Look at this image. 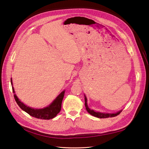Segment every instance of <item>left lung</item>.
<instances>
[{
  "instance_id": "1",
  "label": "left lung",
  "mask_w": 149,
  "mask_h": 149,
  "mask_svg": "<svg viewBox=\"0 0 149 149\" xmlns=\"http://www.w3.org/2000/svg\"><path fill=\"white\" fill-rule=\"evenodd\" d=\"M84 101H85V107L87 111L91 115H93L95 116V117H97V118H109V117H114V116H116L118 115H119L122 111V110H120L118 112H116L115 113H102V112H98V111H95L93 110H91L88 108V104H87V98L85 95H84Z\"/></svg>"
}]
</instances>
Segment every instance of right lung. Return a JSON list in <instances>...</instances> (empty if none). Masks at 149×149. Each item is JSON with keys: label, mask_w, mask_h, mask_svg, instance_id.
I'll return each mask as SVG.
<instances>
[{"label": "right lung", "mask_w": 149, "mask_h": 149, "mask_svg": "<svg viewBox=\"0 0 149 149\" xmlns=\"http://www.w3.org/2000/svg\"><path fill=\"white\" fill-rule=\"evenodd\" d=\"M11 84L13 85V82H12V78L10 79ZM13 90L14 93H15V91L14 88L13 86ZM65 91L64 90L60 93L54 101L51 103L49 106L41 108V109H35L34 108H31L29 107H27L26 104H24L21 102L17 96H16L15 94L14 95V98L16 103H17L19 107L21 108L22 110L26 111L31 116H33V117L43 119V120H49L54 118L55 116L59 113L61 109V103L65 95Z\"/></svg>", "instance_id": "1"}]
</instances>
